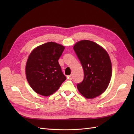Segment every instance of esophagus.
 <instances>
[{
    "instance_id": "1",
    "label": "esophagus",
    "mask_w": 134,
    "mask_h": 134,
    "mask_svg": "<svg viewBox=\"0 0 134 134\" xmlns=\"http://www.w3.org/2000/svg\"><path fill=\"white\" fill-rule=\"evenodd\" d=\"M72 78H73V74H71L70 75H69V76L68 79H69V80H72Z\"/></svg>"
}]
</instances>
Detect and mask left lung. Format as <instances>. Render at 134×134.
I'll return each mask as SVG.
<instances>
[{
  "mask_svg": "<svg viewBox=\"0 0 134 134\" xmlns=\"http://www.w3.org/2000/svg\"><path fill=\"white\" fill-rule=\"evenodd\" d=\"M74 51L84 70V79L77 84L79 92L86 98H94L108 87L112 76L110 58L97 43L82 40L75 43Z\"/></svg>",
  "mask_w": 134,
  "mask_h": 134,
  "instance_id": "obj_1",
  "label": "left lung"
}]
</instances>
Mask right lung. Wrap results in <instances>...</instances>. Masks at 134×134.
<instances>
[{
  "label": "right lung",
  "mask_w": 134,
  "mask_h": 134,
  "mask_svg": "<svg viewBox=\"0 0 134 134\" xmlns=\"http://www.w3.org/2000/svg\"><path fill=\"white\" fill-rule=\"evenodd\" d=\"M65 47L54 42L41 44L31 52L26 66L28 83L35 92L48 96L66 80L58 60Z\"/></svg>",
  "instance_id": "1"
}]
</instances>
